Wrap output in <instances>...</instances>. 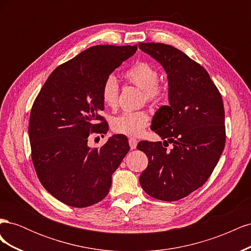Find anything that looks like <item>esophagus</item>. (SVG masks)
<instances>
[{
    "mask_svg": "<svg viewBox=\"0 0 251 251\" xmlns=\"http://www.w3.org/2000/svg\"><path fill=\"white\" fill-rule=\"evenodd\" d=\"M137 143H138V140L136 138H133V137L128 138V144H130V147H131L132 150L136 149V147H137Z\"/></svg>",
    "mask_w": 251,
    "mask_h": 251,
    "instance_id": "esophagus-1",
    "label": "esophagus"
}]
</instances>
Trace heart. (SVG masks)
Instances as JSON below:
<instances>
[{
	"label": "heart",
	"mask_w": 251,
	"mask_h": 251,
	"mask_svg": "<svg viewBox=\"0 0 251 251\" xmlns=\"http://www.w3.org/2000/svg\"><path fill=\"white\" fill-rule=\"evenodd\" d=\"M125 77L134 86L143 90V98L147 101L158 102L162 100L163 90L158 85L159 72L154 66L149 63L140 62L128 69ZM119 85L117 78L114 75H110L103 81L101 88V100L105 107L115 109L118 103ZM150 115L148 112L139 111H126L119 115L113 117L111 126L114 132L127 136H137L142 133L149 125Z\"/></svg>",
	"instance_id": "heart-1"
}]
</instances>
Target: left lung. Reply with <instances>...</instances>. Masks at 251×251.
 Here are the masks:
<instances>
[{"label":"left lung","instance_id":"8db88e82","mask_svg":"<svg viewBox=\"0 0 251 251\" xmlns=\"http://www.w3.org/2000/svg\"><path fill=\"white\" fill-rule=\"evenodd\" d=\"M138 46L168 74L169 105L157 110L151 128L173 144L170 151L161 141L138 143L149 158L140 185L153 198L177 201L206 182L222 154L223 100L207 71L182 51L160 43Z\"/></svg>","mask_w":251,"mask_h":251}]
</instances>
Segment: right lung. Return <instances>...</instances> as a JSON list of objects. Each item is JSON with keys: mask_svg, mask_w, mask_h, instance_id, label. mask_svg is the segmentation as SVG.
<instances>
[{"mask_svg": "<svg viewBox=\"0 0 251 251\" xmlns=\"http://www.w3.org/2000/svg\"><path fill=\"white\" fill-rule=\"evenodd\" d=\"M136 50L98 45L82 51L50 74L34 100L28 128L34 169L47 192L69 206L101 201L130 150L125 135H113L100 149H91L88 137L108 132L100 116L103 81Z\"/></svg>", "mask_w": 251, "mask_h": 251, "instance_id": "right-lung-1", "label": "right lung"}]
</instances>
